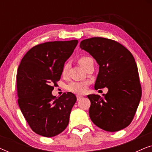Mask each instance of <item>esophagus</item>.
<instances>
[{"mask_svg": "<svg viewBox=\"0 0 152 152\" xmlns=\"http://www.w3.org/2000/svg\"><path fill=\"white\" fill-rule=\"evenodd\" d=\"M82 98H83V97L81 96V95H77V101L80 100V99Z\"/></svg>", "mask_w": 152, "mask_h": 152, "instance_id": "obj_1", "label": "esophagus"}]
</instances>
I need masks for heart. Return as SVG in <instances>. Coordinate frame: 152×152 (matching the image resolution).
<instances>
[{
  "mask_svg": "<svg viewBox=\"0 0 152 152\" xmlns=\"http://www.w3.org/2000/svg\"><path fill=\"white\" fill-rule=\"evenodd\" d=\"M91 59V58L88 57H83L80 58V60H79V63L84 68L87 64V61ZM69 67V63H66L64 65L63 70H62V74L64 75H65L67 73ZM87 86H88V83L86 82H72L67 85L66 88L70 92L77 93V94H82V93H84L85 91L86 90Z\"/></svg>",
  "mask_w": 152,
  "mask_h": 152,
  "instance_id": "1",
  "label": "heart"
}]
</instances>
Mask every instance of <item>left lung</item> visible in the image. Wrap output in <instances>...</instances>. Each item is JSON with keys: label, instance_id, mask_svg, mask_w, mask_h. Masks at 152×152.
I'll use <instances>...</instances> for the list:
<instances>
[{"label": "left lung", "instance_id": "obj_1", "mask_svg": "<svg viewBox=\"0 0 152 152\" xmlns=\"http://www.w3.org/2000/svg\"><path fill=\"white\" fill-rule=\"evenodd\" d=\"M80 48L90 54L99 65L95 90L108 88L102 96L87 95L91 101L90 118L104 131L123 129L132 122L142 95L134 57L117 41L102 37L84 39Z\"/></svg>", "mask_w": 152, "mask_h": 152}]
</instances>
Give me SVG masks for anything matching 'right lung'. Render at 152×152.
Listing matches in <instances>:
<instances>
[{"instance_id": "add662e5", "label": "right lung", "mask_w": 152, "mask_h": 152, "mask_svg": "<svg viewBox=\"0 0 152 152\" xmlns=\"http://www.w3.org/2000/svg\"><path fill=\"white\" fill-rule=\"evenodd\" d=\"M77 43L72 40L37 45L25 55L18 66V105L33 132L40 136H57L69 122L76 96L68 92L57 98L52 91Z\"/></svg>"}]
</instances>
